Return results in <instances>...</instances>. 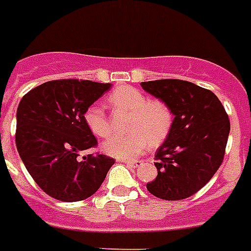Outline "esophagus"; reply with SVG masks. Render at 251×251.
<instances>
[{
  "mask_svg": "<svg viewBox=\"0 0 251 251\" xmlns=\"http://www.w3.org/2000/svg\"><path fill=\"white\" fill-rule=\"evenodd\" d=\"M124 163H125V164L127 165V167H130V168H138V167H139V165L142 164L141 161H137V160H133V161L124 160Z\"/></svg>",
  "mask_w": 251,
  "mask_h": 251,
  "instance_id": "1",
  "label": "esophagus"
}]
</instances>
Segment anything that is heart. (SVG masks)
<instances>
[{"label": "heart", "instance_id": "b5f03b06", "mask_svg": "<svg viewBox=\"0 0 251 251\" xmlns=\"http://www.w3.org/2000/svg\"><path fill=\"white\" fill-rule=\"evenodd\" d=\"M109 105L117 112L129 113L126 134L108 138L101 145L102 151L117 159H135L151 146L160 145L173 125V113L163 100H149L142 91L121 86L108 96ZM88 129L98 137L110 133L109 120L101 106L91 105L84 112Z\"/></svg>", "mask_w": 251, "mask_h": 251}]
</instances>
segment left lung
I'll use <instances>...</instances> for the list:
<instances>
[{"instance_id":"1","label":"left lung","mask_w":251,"mask_h":251,"mask_svg":"<svg viewBox=\"0 0 251 251\" xmlns=\"http://www.w3.org/2000/svg\"><path fill=\"white\" fill-rule=\"evenodd\" d=\"M141 86L167 102L175 116L155 155L157 176L147 190L165 201L189 198L222 165L230 130L228 114L212 91L187 80L159 79Z\"/></svg>"}]
</instances>
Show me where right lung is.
<instances>
[{
  "label": "right lung",
  "instance_id": "obj_1",
  "mask_svg": "<svg viewBox=\"0 0 251 251\" xmlns=\"http://www.w3.org/2000/svg\"><path fill=\"white\" fill-rule=\"evenodd\" d=\"M110 83L62 79L47 82L22 98L17 109L15 143L35 182L62 202H78L95 194L114 164L112 157L80 151L98 145L84 112Z\"/></svg>",
  "mask_w": 251,
  "mask_h": 251
}]
</instances>
